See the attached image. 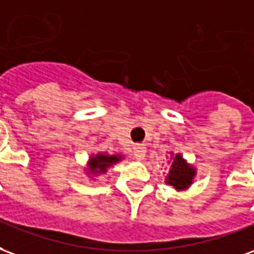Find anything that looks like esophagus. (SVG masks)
<instances>
[{"instance_id":"obj_1","label":"esophagus","mask_w":254,"mask_h":254,"mask_svg":"<svg viewBox=\"0 0 254 254\" xmlns=\"http://www.w3.org/2000/svg\"><path fill=\"white\" fill-rule=\"evenodd\" d=\"M146 155V150H145V146L142 145H136L134 147V157L136 158L138 161L143 160Z\"/></svg>"}]
</instances>
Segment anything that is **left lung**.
Returning <instances> with one entry per match:
<instances>
[{
    "instance_id": "1",
    "label": "left lung",
    "mask_w": 254,
    "mask_h": 254,
    "mask_svg": "<svg viewBox=\"0 0 254 254\" xmlns=\"http://www.w3.org/2000/svg\"><path fill=\"white\" fill-rule=\"evenodd\" d=\"M169 154L170 169L166 176L165 183L177 190H188L193 183V177L196 176V168L188 164L180 153L175 154L173 151H170Z\"/></svg>"
}]
</instances>
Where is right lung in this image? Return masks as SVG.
<instances>
[{
  "instance_id": "add662e5",
  "label": "right lung",
  "mask_w": 254,
  "mask_h": 254,
  "mask_svg": "<svg viewBox=\"0 0 254 254\" xmlns=\"http://www.w3.org/2000/svg\"><path fill=\"white\" fill-rule=\"evenodd\" d=\"M123 160V155L120 154H107V153H97L89 158L88 168H86V175L90 177L105 175L108 168H111L119 161Z\"/></svg>"
}]
</instances>
